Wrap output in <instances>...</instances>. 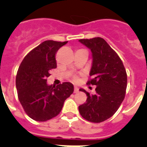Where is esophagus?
Listing matches in <instances>:
<instances>
[{
  "mask_svg": "<svg viewBox=\"0 0 147 147\" xmlns=\"http://www.w3.org/2000/svg\"><path fill=\"white\" fill-rule=\"evenodd\" d=\"M79 92V88H77V87H74V93H76Z\"/></svg>",
  "mask_w": 147,
  "mask_h": 147,
  "instance_id": "esophagus-1",
  "label": "esophagus"
}]
</instances>
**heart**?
Wrapping results in <instances>:
<instances>
[{
  "label": "heart",
  "instance_id": "heart-1",
  "mask_svg": "<svg viewBox=\"0 0 147 147\" xmlns=\"http://www.w3.org/2000/svg\"><path fill=\"white\" fill-rule=\"evenodd\" d=\"M74 81H76V80H77V76H74Z\"/></svg>",
  "mask_w": 147,
  "mask_h": 147
}]
</instances>
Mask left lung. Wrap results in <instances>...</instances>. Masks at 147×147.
<instances>
[{"mask_svg":"<svg viewBox=\"0 0 147 147\" xmlns=\"http://www.w3.org/2000/svg\"><path fill=\"white\" fill-rule=\"evenodd\" d=\"M81 43L90 49L93 63L90 72V80L87 85H96V94L86 93V102L79 106L80 115L85 120L100 123L115 114L124 97L127 76L121 59L103 38L81 39Z\"/></svg>","mask_w":147,"mask_h":147,"instance_id":"1","label":"left lung"}]
</instances>
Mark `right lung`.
Segmentation results:
<instances>
[{
    "instance_id": "right-lung-1",
    "label": "right lung",
    "mask_w": 147,
    "mask_h": 147,
    "mask_svg": "<svg viewBox=\"0 0 147 147\" xmlns=\"http://www.w3.org/2000/svg\"><path fill=\"white\" fill-rule=\"evenodd\" d=\"M65 42L46 40L26 56L18 68L16 88L19 101L33 120L46 121L56 117L74 92L71 82L48 85L51 71L57 67L55 54Z\"/></svg>"
}]
</instances>
